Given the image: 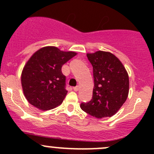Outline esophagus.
<instances>
[{
	"label": "esophagus",
	"mask_w": 154,
	"mask_h": 154,
	"mask_svg": "<svg viewBox=\"0 0 154 154\" xmlns=\"http://www.w3.org/2000/svg\"><path fill=\"white\" fill-rule=\"evenodd\" d=\"M73 90H74V91H77L79 90V86L74 87V88H73Z\"/></svg>",
	"instance_id": "1"
}]
</instances>
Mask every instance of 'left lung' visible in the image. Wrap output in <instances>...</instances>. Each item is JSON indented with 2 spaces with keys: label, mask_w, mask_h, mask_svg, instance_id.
<instances>
[{
  "label": "left lung",
  "mask_w": 154,
  "mask_h": 154,
  "mask_svg": "<svg viewBox=\"0 0 154 154\" xmlns=\"http://www.w3.org/2000/svg\"><path fill=\"white\" fill-rule=\"evenodd\" d=\"M86 55L92 65L94 86L91 101L82 103L80 107L96 119L112 117L128 97V73L112 53L98 51Z\"/></svg>",
  "instance_id": "obj_1"
}]
</instances>
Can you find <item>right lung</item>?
Listing matches in <instances>:
<instances>
[{
  "label": "right lung",
  "instance_id": "add662e5",
  "mask_svg": "<svg viewBox=\"0 0 154 154\" xmlns=\"http://www.w3.org/2000/svg\"><path fill=\"white\" fill-rule=\"evenodd\" d=\"M76 55L74 51L46 46L31 56L21 76L23 93L31 105L40 110H50L63 103L68 91L62 67Z\"/></svg>",
  "mask_w": 154,
  "mask_h": 154
}]
</instances>
